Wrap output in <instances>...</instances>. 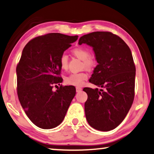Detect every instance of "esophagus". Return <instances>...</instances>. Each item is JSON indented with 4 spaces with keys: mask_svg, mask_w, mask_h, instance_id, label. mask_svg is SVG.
<instances>
[{
    "mask_svg": "<svg viewBox=\"0 0 154 154\" xmlns=\"http://www.w3.org/2000/svg\"><path fill=\"white\" fill-rule=\"evenodd\" d=\"M76 92H81V91L82 90V88H81V87H76Z\"/></svg>",
    "mask_w": 154,
    "mask_h": 154,
    "instance_id": "esophagus-1",
    "label": "esophagus"
}]
</instances>
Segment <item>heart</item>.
I'll return each mask as SVG.
<instances>
[{"label": "heart", "mask_w": 154, "mask_h": 154, "mask_svg": "<svg viewBox=\"0 0 154 154\" xmlns=\"http://www.w3.org/2000/svg\"><path fill=\"white\" fill-rule=\"evenodd\" d=\"M72 54L82 61V66L86 69L90 70L97 64V60L91 56L90 51L83 48H75L72 50ZM60 65L62 69H66L68 66V57L66 55H62L60 58ZM88 79V74L85 72L73 73L64 79L66 84L73 86H81L85 80Z\"/></svg>", "instance_id": "obj_1"}]
</instances>
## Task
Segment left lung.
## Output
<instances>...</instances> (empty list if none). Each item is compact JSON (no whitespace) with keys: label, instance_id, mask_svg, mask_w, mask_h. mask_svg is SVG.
Wrapping results in <instances>:
<instances>
[{"label":"left lung","instance_id":"8db88e82","mask_svg":"<svg viewBox=\"0 0 154 154\" xmlns=\"http://www.w3.org/2000/svg\"><path fill=\"white\" fill-rule=\"evenodd\" d=\"M79 44L92 46L99 63L89 81L99 89H83L88 94L85 103L87 121L98 131H111L122 123L134 100L135 66L132 53L123 39L107 31L85 35Z\"/></svg>","mask_w":154,"mask_h":154}]
</instances>
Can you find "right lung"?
<instances>
[{
    "label": "right lung",
    "instance_id": "add662e5",
    "mask_svg": "<svg viewBox=\"0 0 154 154\" xmlns=\"http://www.w3.org/2000/svg\"><path fill=\"white\" fill-rule=\"evenodd\" d=\"M78 37L48 33L31 39L22 51L17 66V94L26 115L39 128L60 124L75 97L74 86L61 85L55 92L53 88L62 81L60 58Z\"/></svg>",
    "mask_w": 154,
    "mask_h": 154
}]
</instances>
